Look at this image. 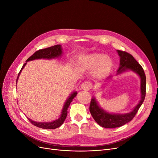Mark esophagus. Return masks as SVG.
Wrapping results in <instances>:
<instances>
[{"instance_id":"esophagus-1","label":"esophagus","mask_w":158,"mask_h":158,"mask_svg":"<svg viewBox=\"0 0 158 158\" xmlns=\"http://www.w3.org/2000/svg\"><path fill=\"white\" fill-rule=\"evenodd\" d=\"M92 87V84L91 82H87V81H85V82H83L81 85V88L83 90L85 91H88Z\"/></svg>"}]
</instances>
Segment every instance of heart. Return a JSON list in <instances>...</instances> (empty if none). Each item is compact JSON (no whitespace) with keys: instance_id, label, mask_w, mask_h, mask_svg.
Here are the masks:
<instances>
[{"instance_id":"b5f03b06","label":"heart","mask_w":158,"mask_h":158,"mask_svg":"<svg viewBox=\"0 0 158 158\" xmlns=\"http://www.w3.org/2000/svg\"><path fill=\"white\" fill-rule=\"evenodd\" d=\"M106 59L107 57L106 55L95 53L88 55L84 58L82 59V64L84 67L87 69H94L97 67L98 66L102 63L99 70L102 73H103V72L107 70L110 67V65H111L110 61L106 60Z\"/></svg>"}]
</instances>
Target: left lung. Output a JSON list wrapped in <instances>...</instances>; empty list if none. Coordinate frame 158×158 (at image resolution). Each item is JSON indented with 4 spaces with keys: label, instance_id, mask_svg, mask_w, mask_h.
Wrapping results in <instances>:
<instances>
[{
    "label": "left lung",
    "instance_id": "left-lung-1",
    "mask_svg": "<svg viewBox=\"0 0 158 158\" xmlns=\"http://www.w3.org/2000/svg\"><path fill=\"white\" fill-rule=\"evenodd\" d=\"M117 52L120 56V66L117 70V74L118 75L125 71L131 70L135 72L139 76L140 78L141 99L137 106L130 113L125 114H113L109 113L100 107L95 98L94 97L92 98L89 106L91 114L99 125L107 128L121 127L132 121L144 102L146 96V78L144 71L141 65L127 52L117 50ZM109 78H111V76H109Z\"/></svg>",
    "mask_w": 158,
    "mask_h": 158
}]
</instances>
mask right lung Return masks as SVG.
Masks as SVG:
<instances>
[{"mask_svg": "<svg viewBox=\"0 0 158 158\" xmlns=\"http://www.w3.org/2000/svg\"><path fill=\"white\" fill-rule=\"evenodd\" d=\"M63 51H62V47L60 45H56L54 46H52L48 48H45L44 49H40L39 51H37L33 53V55H31L30 58H28L26 60V62L33 60L35 59H51L53 58H56V57H59L62 55ZM27 63H26L23 65L22 68L21 69L20 73L18 74V76L16 80V82L18 80L19 76L21 73L22 69L24 68ZM77 95V92H74L70 94L69 98L66 99V101L64 105L63 108L62 109L61 114L60 115L59 118L58 119H56L55 121H53L52 122H35L34 121H32L31 119L28 118V120L30 122L33 124V125L39 128H44V129H55L63 125V123L65 121L66 117L67 116V110L70 106V103L73 101V99Z\"/></svg>", "mask_w": 158, "mask_h": 158, "instance_id": "add662e5", "label": "right lung"}]
</instances>
